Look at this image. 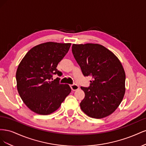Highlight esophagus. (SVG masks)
Here are the masks:
<instances>
[{"instance_id": "34e87169", "label": "esophagus", "mask_w": 146, "mask_h": 146, "mask_svg": "<svg viewBox=\"0 0 146 146\" xmlns=\"http://www.w3.org/2000/svg\"><path fill=\"white\" fill-rule=\"evenodd\" d=\"M70 88L72 91H76L78 89H79V86H78L77 85H76V84H72V85H70Z\"/></svg>"}]
</instances>
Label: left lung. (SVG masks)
I'll return each mask as SVG.
<instances>
[{
    "label": "left lung",
    "mask_w": 146,
    "mask_h": 146,
    "mask_svg": "<svg viewBox=\"0 0 146 146\" xmlns=\"http://www.w3.org/2000/svg\"><path fill=\"white\" fill-rule=\"evenodd\" d=\"M72 52L85 77H92L90 86H81L85 98L80 104L88 116L100 119L113 113L125 94V74L113 52L98 44H73Z\"/></svg>",
    "instance_id": "8db88e82"
}]
</instances>
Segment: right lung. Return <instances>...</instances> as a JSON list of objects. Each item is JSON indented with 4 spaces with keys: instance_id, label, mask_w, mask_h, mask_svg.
Instances as JSON below:
<instances>
[{
    "instance_id": "right-lung-1",
    "label": "right lung",
    "mask_w": 146,
    "mask_h": 146,
    "mask_svg": "<svg viewBox=\"0 0 146 146\" xmlns=\"http://www.w3.org/2000/svg\"><path fill=\"white\" fill-rule=\"evenodd\" d=\"M70 43L48 42L33 47L17 68L16 78L19 94L32 111L47 115L58 109L71 91L67 84L53 80L61 76L57 65L67 54Z\"/></svg>"
}]
</instances>
